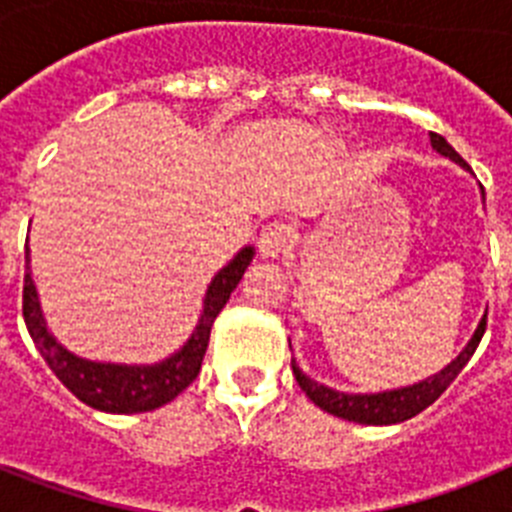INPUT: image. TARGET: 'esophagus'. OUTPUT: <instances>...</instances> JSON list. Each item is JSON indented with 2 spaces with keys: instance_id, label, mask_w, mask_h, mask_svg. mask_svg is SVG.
Returning a JSON list of instances; mask_svg holds the SVG:
<instances>
[{
  "instance_id": "34e87169",
  "label": "esophagus",
  "mask_w": 512,
  "mask_h": 512,
  "mask_svg": "<svg viewBox=\"0 0 512 512\" xmlns=\"http://www.w3.org/2000/svg\"><path fill=\"white\" fill-rule=\"evenodd\" d=\"M289 246H292V230L284 223H271L261 230L259 251L264 259H277Z\"/></svg>"
}]
</instances>
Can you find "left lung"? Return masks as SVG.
<instances>
[{"label":"left lung","mask_w":512,"mask_h":512,"mask_svg":"<svg viewBox=\"0 0 512 512\" xmlns=\"http://www.w3.org/2000/svg\"><path fill=\"white\" fill-rule=\"evenodd\" d=\"M431 143L441 156H449L451 161L456 164L467 166V161L454 151V148L446 143V138L438 133H431ZM469 169V166H467ZM485 194V192H482ZM487 328V315L479 320L477 330H474L472 341L467 343V348L451 361L443 372H438L436 377L423 379V382L413 384V387H402V390H392V392H379V395H346V392H336L325 387V384H318L315 379L305 377L300 372V366L295 364L292 359V372H295L297 384L302 387L307 397H310L320 410L325 413L336 415V418L351 420V423H364V425H392V423H402V420L415 418L418 413H423L428 405L438 400V397L446 392L451 382L459 377V372L467 366V361L472 359V354L477 351L479 341L485 336Z\"/></svg>","instance_id":"8db88e82"}]
</instances>
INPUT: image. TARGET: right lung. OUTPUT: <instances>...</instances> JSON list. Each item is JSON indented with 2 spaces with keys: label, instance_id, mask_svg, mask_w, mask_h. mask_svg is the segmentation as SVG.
Listing matches in <instances>:
<instances>
[{
  "label": "right lung",
  "instance_id": "right-lung-1",
  "mask_svg": "<svg viewBox=\"0 0 512 512\" xmlns=\"http://www.w3.org/2000/svg\"><path fill=\"white\" fill-rule=\"evenodd\" d=\"M253 259V248H243L223 271H217L205 297L200 325L194 328L192 338L184 343L182 351H176L161 364L153 366H120V364H97V361L79 359L69 354L56 338L48 333L45 320L40 315V302L35 295V284L30 277V253L25 248V284H22V318H25L30 338L38 346L45 364L51 366L53 374L63 382L66 390L74 392L84 405L102 413H148L166 402L174 400L197 379L205 359L210 330L215 318L223 312L230 292L243 279Z\"/></svg>",
  "mask_w": 512,
  "mask_h": 512
}]
</instances>
